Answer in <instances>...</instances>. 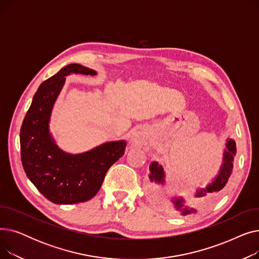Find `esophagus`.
Wrapping results in <instances>:
<instances>
[{
    "label": "esophagus",
    "instance_id": "obj_1",
    "mask_svg": "<svg viewBox=\"0 0 259 259\" xmlns=\"http://www.w3.org/2000/svg\"><path fill=\"white\" fill-rule=\"evenodd\" d=\"M147 141H148V139L146 137V134L144 132H142V131H139V132H135L133 134L131 142H132V145L134 147H142V146H144L146 144Z\"/></svg>",
    "mask_w": 259,
    "mask_h": 259
}]
</instances>
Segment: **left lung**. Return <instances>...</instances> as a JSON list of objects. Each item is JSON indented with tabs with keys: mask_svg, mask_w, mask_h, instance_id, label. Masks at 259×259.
Listing matches in <instances>:
<instances>
[{
	"mask_svg": "<svg viewBox=\"0 0 259 259\" xmlns=\"http://www.w3.org/2000/svg\"><path fill=\"white\" fill-rule=\"evenodd\" d=\"M236 154V144L232 139H228L226 143V148L224 150L223 161L219 171V174L215 176V179L208 184L205 188H198L194 194L195 201L198 203H207L214 200L222 192L223 188L226 186L231 173L233 169L234 156ZM149 181H150V192L156 194V189L154 185L164 186L166 183V174L164 167L159 165L157 161H152L149 166ZM173 203V208L179 211L183 216L196 213L197 210L193 207H190L186 200L182 196H174L171 198Z\"/></svg>",
	"mask_w": 259,
	"mask_h": 259,
	"instance_id": "1",
	"label": "left lung"
}]
</instances>
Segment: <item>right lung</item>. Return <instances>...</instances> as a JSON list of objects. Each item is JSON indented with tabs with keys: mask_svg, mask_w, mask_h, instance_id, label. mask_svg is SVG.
Listing matches in <instances>:
<instances>
[{
	"mask_svg": "<svg viewBox=\"0 0 259 259\" xmlns=\"http://www.w3.org/2000/svg\"><path fill=\"white\" fill-rule=\"evenodd\" d=\"M97 75L79 64H70L40 84L23 120L20 143L23 168L30 182L58 205L84 202L95 196L105 175L125 153L126 141L107 142L89 151H63L49 130L51 112L69 74Z\"/></svg>",
	"mask_w": 259,
	"mask_h": 259,
	"instance_id": "1",
	"label": "right lung"
}]
</instances>
